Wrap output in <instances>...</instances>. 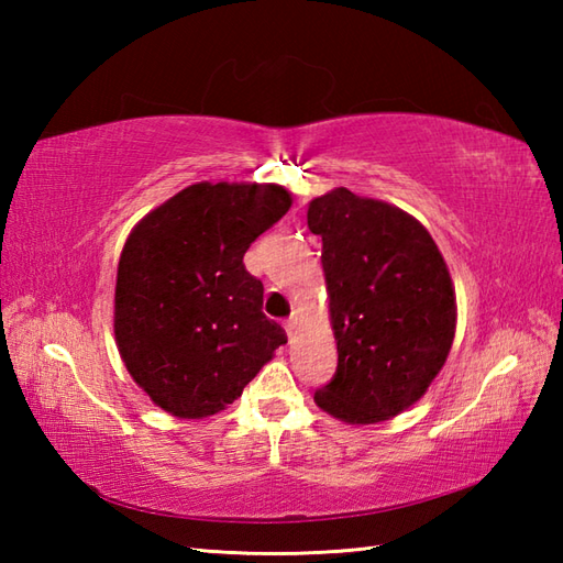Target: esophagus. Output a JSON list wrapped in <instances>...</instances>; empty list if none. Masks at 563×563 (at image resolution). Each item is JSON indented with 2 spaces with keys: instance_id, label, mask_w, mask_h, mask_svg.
Segmentation results:
<instances>
[{
  "instance_id": "esophagus-1",
  "label": "esophagus",
  "mask_w": 563,
  "mask_h": 563,
  "mask_svg": "<svg viewBox=\"0 0 563 563\" xmlns=\"http://www.w3.org/2000/svg\"><path fill=\"white\" fill-rule=\"evenodd\" d=\"M295 327H297V317H290L288 321H285V331H288V336H292Z\"/></svg>"
}]
</instances>
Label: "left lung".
<instances>
[{
  "label": "left lung",
  "mask_w": 563,
  "mask_h": 563,
  "mask_svg": "<svg viewBox=\"0 0 563 563\" xmlns=\"http://www.w3.org/2000/svg\"><path fill=\"white\" fill-rule=\"evenodd\" d=\"M307 227L321 236L339 351L314 401L351 426L389 421L423 397L450 355L457 302L448 263L409 212L349 188L309 202Z\"/></svg>",
  "instance_id": "1"
}]
</instances>
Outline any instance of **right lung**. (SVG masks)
<instances>
[{
  "mask_svg": "<svg viewBox=\"0 0 563 563\" xmlns=\"http://www.w3.org/2000/svg\"><path fill=\"white\" fill-rule=\"evenodd\" d=\"M290 206L278 184L200 181L147 212L125 239L113 300L118 353L166 413L227 409L288 343L261 312L263 285L244 254Z\"/></svg>",
  "mask_w": 563,
  "mask_h": 563,
  "instance_id": "add662e5",
  "label": "right lung"
}]
</instances>
